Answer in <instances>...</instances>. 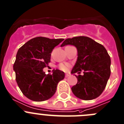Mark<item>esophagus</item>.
Returning <instances> with one entry per match:
<instances>
[{"label": "esophagus", "instance_id": "1", "mask_svg": "<svg viewBox=\"0 0 124 124\" xmlns=\"http://www.w3.org/2000/svg\"><path fill=\"white\" fill-rule=\"evenodd\" d=\"M70 76V74L66 73V75H65V77H66V78H67V77H69V76Z\"/></svg>", "mask_w": 124, "mask_h": 124}]
</instances>
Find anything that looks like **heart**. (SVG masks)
I'll list each match as a JSON object with an SVG mask.
<instances>
[{
    "label": "heart",
    "instance_id": "1",
    "mask_svg": "<svg viewBox=\"0 0 124 124\" xmlns=\"http://www.w3.org/2000/svg\"><path fill=\"white\" fill-rule=\"evenodd\" d=\"M69 67V65L68 64H63V63H61L59 65V69L61 70H63V71H67L68 70V68Z\"/></svg>",
    "mask_w": 124,
    "mask_h": 124
}]
</instances>
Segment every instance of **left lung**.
<instances>
[{"instance_id": "left-lung-1", "label": "left lung", "mask_w": 124, "mask_h": 124, "mask_svg": "<svg viewBox=\"0 0 124 124\" xmlns=\"http://www.w3.org/2000/svg\"><path fill=\"white\" fill-rule=\"evenodd\" d=\"M75 46L78 58L71 74L84 75L76 76L78 83L71 87L73 94L81 100H90L100 96L105 89L111 74V59L103 45L87 37L80 36L66 39L61 47Z\"/></svg>"}]
</instances>
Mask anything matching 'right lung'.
I'll return each mask as SVG.
<instances>
[{"label":"right lung","instance_id":"add662e5","mask_svg":"<svg viewBox=\"0 0 124 124\" xmlns=\"http://www.w3.org/2000/svg\"><path fill=\"white\" fill-rule=\"evenodd\" d=\"M63 40L35 37L18 51L13 65L16 81L23 94L30 100L43 101L50 99L59 82L64 78V72L58 69L53 70L51 75L43 71L50 62L53 49Z\"/></svg>","mask_w":124,"mask_h":124}]
</instances>
